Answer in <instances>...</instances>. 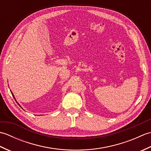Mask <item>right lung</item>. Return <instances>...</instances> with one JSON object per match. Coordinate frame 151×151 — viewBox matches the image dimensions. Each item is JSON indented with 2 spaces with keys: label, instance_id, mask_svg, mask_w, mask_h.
<instances>
[{
  "label": "right lung",
  "instance_id": "add662e5",
  "mask_svg": "<svg viewBox=\"0 0 151 151\" xmlns=\"http://www.w3.org/2000/svg\"><path fill=\"white\" fill-rule=\"evenodd\" d=\"M11 93H12V95H13V97H14V98L15 99V97H14V94H13V93H12V92H11ZM18 104L19 105V104ZM19 106H20V105H19Z\"/></svg>",
  "mask_w": 151,
  "mask_h": 151
}]
</instances>
